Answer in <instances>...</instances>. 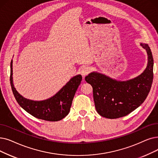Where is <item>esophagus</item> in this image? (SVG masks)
I'll return each mask as SVG.
<instances>
[{
	"mask_svg": "<svg viewBox=\"0 0 158 158\" xmlns=\"http://www.w3.org/2000/svg\"><path fill=\"white\" fill-rule=\"evenodd\" d=\"M90 68L86 66L81 67L80 69V73L82 75H83V77H85L86 75H87L89 73H90Z\"/></svg>",
	"mask_w": 158,
	"mask_h": 158,
	"instance_id": "1",
	"label": "esophagus"
}]
</instances>
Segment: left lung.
<instances>
[{
    "mask_svg": "<svg viewBox=\"0 0 158 158\" xmlns=\"http://www.w3.org/2000/svg\"><path fill=\"white\" fill-rule=\"evenodd\" d=\"M147 50L148 64L138 77L127 81H118L103 74L92 72L85 78L93 88L95 106L98 113L108 119L127 115L144 102L153 81L154 59L147 44L141 43Z\"/></svg>",
    "mask_w": 158,
    "mask_h": 158,
    "instance_id": "8db88e82",
    "label": "left lung"
}]
</instances>
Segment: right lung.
Returning <instances> with one entry per match:
<instances>
[{"mask_svg": "<svg viewBox=\"0 0 158 158\" xmlns=\"http://www.w3.org/2000/svg\"><path fill=\"white\" fill-rule=\"evenodd\" d=\"M12 60L10 64V84L14 97L24 110L37 119L48 121H60L69 114L72 101L82 81L77 75L72 77L66 85L53 97L44 101H35L27 99L20 95L13 84Z\"/></svg>", "mask_w": 158, "mask_h": 158, "instance_id": "add662e5", "label": "right lung"}]
</instances>
